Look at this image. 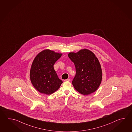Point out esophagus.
Returning a JSON list of instances; mask_svg holds the SVG:
<instances>
[{
  "mask_svg": "<svg viewBox=\"0 0 132 132\" xmlns=\"http://www.w3.org/2000/svg\"><path fill=\"white\" fill-rule=\"evenodd\" d=\"M70 81V79H65V80H64V81Z\"/></svg>",
  "mask_w": 132,
  "mask_h": 132,
  "instance_id": "obj_1",
  "label": "esophagus"
}]
</instances>
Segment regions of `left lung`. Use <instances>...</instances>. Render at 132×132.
Returning <instances> with one entry per match:
<instances>
[{
	"instance_id": "obj_1",
	"label": "left lung",
	"mask_w": 132,
	"mask_h": 132,
	"mask_svg": "<svg viewBox=\"0 0 132 132\" xmlns=\"http://www.w3.org/2000/svg\"><path fill=\"white\" fill-rule=\"evenodd\" d=\"M68 57L73 62L76 74L72 84L79 93L88 95L95 92L101 83L102 73L98 59L86 49L77 53L71 52Z\"/></svg>"
}]
</instances>
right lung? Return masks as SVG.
<instances>
[{"label": "right lung", "instance_id": "obj_1", "mask_svg": "<svg viewBox=\"0 0 132 132\" xmlns=\"http://www.w3.org/2000/svg\"><path fill=\"white\" fill-rule=\"evenodd\" d=\"M62 54L46 50L37 55L30 70V79L34 87L42 93L50 95L59 89L63 83L54 69V65Z\"/></svg>", "mask_w": 132, "mask_h": 132}]
</instances>
